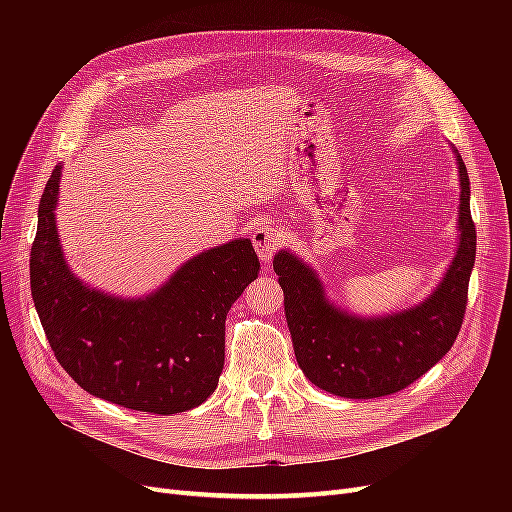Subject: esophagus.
<instances>
[{"label":"esophagus","mask_w":512,"mask_h":512,"mask_svg":"<svg viewBox=\"0 0 512 512\" xmlns=\"http://www.w3.org/2000/svg\"><path fill=\"white\" fill-rule=\"evenodd\" d=\"M251 240L261 263H270L280 245V232L272 226H257L251 232Z\"/></svg>","instance_id":"34e87169"}]
</instances>
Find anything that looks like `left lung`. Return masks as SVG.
<instances>
[{
    "label": "left lung",
    "instance_id": "obj_1",
    "mask_svg": "<svg viewBox=\"0 0 512 512\" xmlns=\"http://www.w3.org/2000/svg\"><path fill=\"white\" fill-rule=\"evenodd\" d=\"M459 172L456 249L436 288L419 303L378 315L338 305L317 270L290 249L274 255L294 357L305 378L342 398H378L419 380L461 330L475 263L471 186L463 157L450 145Z\"/></svg>",
    "mask_w": 512,
    "mask_h": 512
}]
</instances>
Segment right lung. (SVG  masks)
I'll use <instances>...</instances> for the list:
<instances>
[{"instance_id":"1","label":"right lung","mask_w":512,"mask_h":512,"mask_svg":"<svg viewBox=\"0 0 512 512\" xmlns=\"http://www.w3.org/2000/svg\"><path fill=\"white\" fill-rule=\"evenodd\" d=\"M62 168L47 180L31 249L51 351L80 388L114 405L155 415L199 407L224 369L226 315L259 274L251 238L201 251L143 297L105 292L66 261L56 222Z\"/></svg>"}]
</instances>
